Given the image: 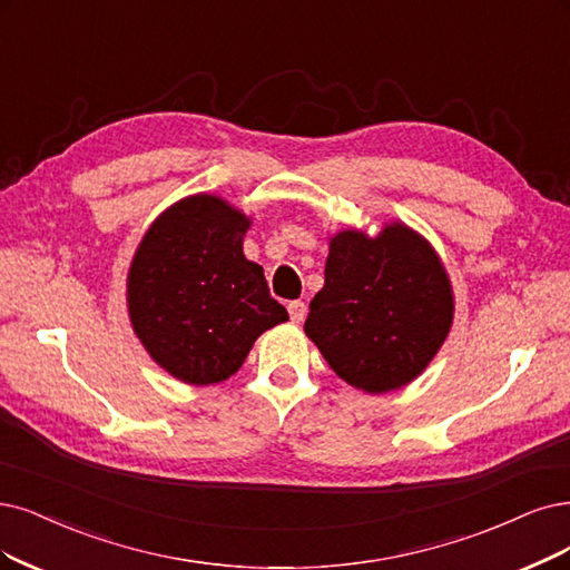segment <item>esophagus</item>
<instances>
[{
	"mask_svg": "<svg viewBox=\"0 0 570 570\" xmlns=\"http://www.w3.org/2000/svg\"><path fill=\"white\" fill-rule=\"evenodd\" d=\"M288 314H291V322L301 324L307 317V305L303 301H293L288 303Z\"/></svg>",
	"mask_w": 570,
	"mask_h": 570,
	"instance_id": "1",
	"label": "esophagus"
}]
</instances>
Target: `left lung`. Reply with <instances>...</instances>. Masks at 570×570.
Here are the masks:
<instances>
[{"label": "left lung", "mask_w": 570, "mask_h": 570, "mask_svg": "<svg viewBox=\"0 0 570 570\" xmlns=\"http://www.w3.org/2000/svg\"><path fill=\"white\" fill-rule=\"evenodd\" d=\"M324 288L312 298L307 338L345 383L368 394L409 385L444 345L453 291L434 248L390 223L331 239Z\"/></svg>", "instance_id": "obj_1"}]
</instances>
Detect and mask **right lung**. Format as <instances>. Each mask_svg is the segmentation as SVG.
I'll return each mask as SVG.
<instances>
[{"label": "right lung", "instance_id": "obj_1", "mask_svg": "<svg viewBox=\"0 0 570 570\" xmlns=\"http://www.w3.org/2000/svg\"><path fill=\"white\" fill-rule=\"evenodd\" d=\"M250 220L216 195L180 199L145 232L126 301L153 360L187 385L237 373L261 333L288 322L242 244Z\"/></svg>", "mask_w": 570, "mask_h": 570}]
</instances>
